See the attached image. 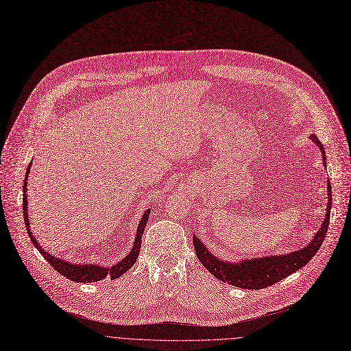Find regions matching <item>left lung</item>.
Returning <instances> with one entry per match:
<instances>
[{
  "label": "left lung",
  "mask_w": 351,
  "mask_h": 351,
  "mask_svg": "<svg viewBox=\"0 0 351 351\" xmlns=\"http://www.w3.org/2000/svg\"><path fill=\"white\" fill-rule=\"evenodd\" d=\"M309 137L319 147V152L322 154V165L324 167H327L326 150H324V147L321 146V141L317 138L315 134ZM327 195H328V204H327L326 218H324V221L319 230L314 234L313 240L300 250L285 253V254H270L263 257L245 258V261H239V262H228L214 256L208 250V247H206V245L199 240V237L193 234L192 241H193V247H195L197 257L217 279H219L221 282H227L232 285V287L241 288V289L267 288L270 285L285 279L287 276L292 275L293 271L304 267L319 250L330 224V211H331V199H332L330 180L327 184Z\"/></svg>",
  "instance_id": "8db88e82"
}]
</instances>
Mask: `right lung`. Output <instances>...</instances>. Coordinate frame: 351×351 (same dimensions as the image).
Returning a JSON list of instances; mask_svg holds the SVG:
<instances>
[{"mask_svg": "<svg viewBox=\"0 0 351 351\" xmlns=\"http://www.w3.org/2000/svg\"><path fill=\"white\" fill-rule=\"evenodd\" d=\"M32 163L25 169V178H24V184H23V215H24V223H25V228H27L29 232V237L33 243L34 247L38 250L46 261L55 267V270H58L60 275H63L64 278H68L73 282H82V283H89V282H98L106 278H111V279H117L120 278L121 275H124L125 271L132 267L140 253V247H141V236H143V231L146 228L147 224V219L150 215V210L143 213V217L140 219V223L137 226L136 230V239L133 243V247L130 250V253L121 258L119 263H115L112 266H106L102 267L97 263H72L68 261H63V258H59L53 254H50L49 252H46V249H43L40 244H38L37 239L33 236V231L30 228V221H29V206H27V178L30 173V167Z\"/></svg>", "mask_w": 351, "mask_h": 351, "instance_id": "obj_1", "label": "right lung"}]
</instances>
